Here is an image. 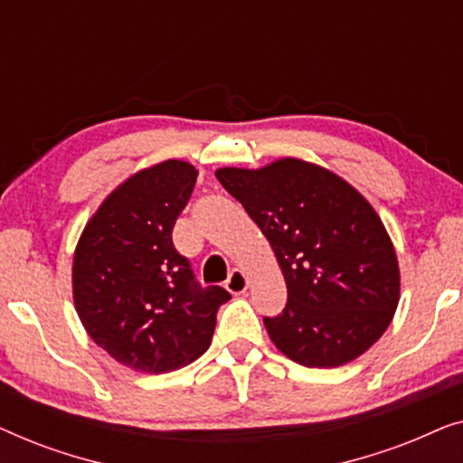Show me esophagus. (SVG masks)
I'll return each instance as SVG.
<instances>
[{"label": "esophagus", "instance_id": "1", "mask_svg": "<svg viewBox=\"0 0 463 463\" xmlns=\"http://www.w3.org/2000/svg\"><path fill=\"white\" fill-rule=\"evenodd\" d=\"M225 288L230 290L232 295H242L246 293V288H249V278H246L242 269H232V274L225 282Z\"/></svg>", "mask_w": 463, "mask_h": 463}]
</instances>
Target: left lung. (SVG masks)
<instances>
[{"label":"left lung","instance_id":"obj_1","mask_svg":"<svg viewBox=\"0 0 463 463\" xmlns=\"http://www.w3.org/2000/svg\"><path fill=\"white\" fill-rule=\"evenodd\" d=\"M214 175L269 240L287 280V306L263 318L278 350L309 369L369 350L401 297L394 246L369 202L331 170L297 157Z\"/></svg>","mask_w":463,"mask_h":463}]
</instances>
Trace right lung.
Returning a JSON list of instances; mask_svg holds the SVG:
<instances>
[{
	"instance_id": "right-lung-1",
	"label": "right lung",
	"mask_w": 463,
	"mask_h": 463,
	"mask_svg": "<svg viewBox=\"0 0 463 463\" xmlns=\"http://www.w3.org/2000/svg\"><path fill=\"white\" fill-rule=\"evenodd\" d=\"M198 170L181 160L145 168L107 195L73 257V301L81 325L119 364L166 373L211 345L217 312L232 299L202 287L173 244Z\"/></svg>"
}]
</instances>
